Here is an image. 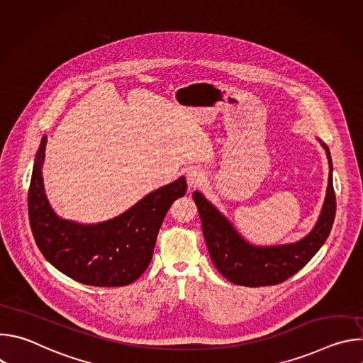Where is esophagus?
Segmentation results:
<instances>
[{
  "mask_svg": "<svg viewBox=\"0 0 363 363\" xmlns=\"http://www.w3.org/2000/svg\"><path fill=\"white\" fill-rule=\"evenodd\" d=\"M205 181H206L205 172L202 169H199V168H191L186 172V182H188V186L191 189H195L196 186H201Z\"/></svg>",
  "mask_w": 363,
  "mask_h": 363,
  "instance_id": "1",
  "label": "esophagus"
}]
</instances>
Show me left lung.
I'll list each match as a JSON object with an SVG mask.
<instances>
[{
    "instance_id": "1",
    "label": "left lung",
    "mask_w": 363,
    "mask_h": 363,
    "mask_svg": "<svg viewBox=\"0 0 363 363\" xmlns=\"http://www.w3.org/2000/svg\"><path fill=\"white\" fill-rule=\"evenodd\" d=\"M329 160V185L323 208L315 228L303 240L274 247H254L234 230L230 221L223 217L199 192H194V201L201 217L202 233L211 260L217 270L231 283L262 287L286 281L325 244L330 234L335 214L336 195L332 181V158L326 143H322Z\"/></svg>"
}]
</instances>
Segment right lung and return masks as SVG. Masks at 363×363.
<instances>
[{"label": "right lung", "instance_id": "obj_1", "mask_svg": "<svg viewBox=\"0 0 363 363\" xmlns=\"http://www.w3.org/2000/svg\"><path fill=\"white\" fill-rule=\"evenodd\" d=\"M45 143L44 136L28 188V220L38 250L50 264L79 283L96 287L133 283L152 260L169 206L186 192L185 178L147 194L113 220L82 225L59 218L47 201L41 177Z\"/></svg>", "mask_w": 363, "mask_h": 363}]
</instances>
